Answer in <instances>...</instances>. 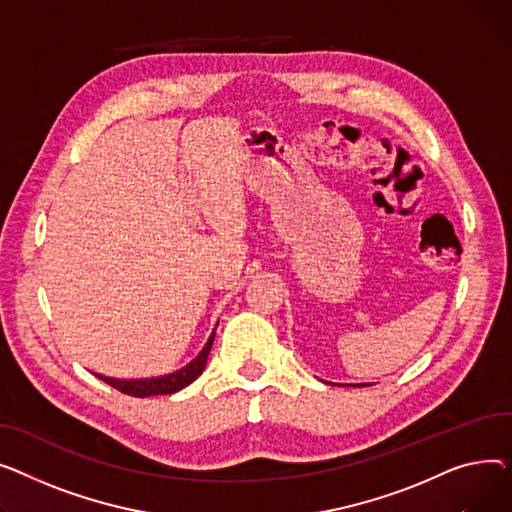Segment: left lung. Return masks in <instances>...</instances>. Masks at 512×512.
<instances>
[{"instance_id":"1","label":"left lung","mask_w":512,"mask_h":512,"mask_svg":"<svg viewBox=\"0 0 512 512\" xmlns=\"http://www.w3.org/2000/svg\"><path fill=\"white\" fill-rule=\"evenodd\" d=\"M333 386H335V384H333ZM345 386H347V384H345ZM349 386H370V382H368V384H349Z\"/></svg>"}]
</instances>
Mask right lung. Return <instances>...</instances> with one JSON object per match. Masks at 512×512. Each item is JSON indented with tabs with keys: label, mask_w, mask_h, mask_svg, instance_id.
I'll return each mask as SVG.
<instances>
[{
	"label": "right lung",
	"mask_w": 512,
	"mask_h": 512,
	"mask_svg": "<svg viewBox=\"0 0 512 512\" xmlns=\"http://www.w3.org/2000/svg\"><path fill=\"white\" fill-rule=\"evenodd\" d=\"M213 341H215V330L210 333L206 345L192 359V362L186 364L184 368L171 372V374L153 376V378H111V376H103V374H95V376H99L109 386L117 388L119 393L130 395V397H138V399L153 397V395H173V393H177V390H182L188 384H192L202 374V370L206 368V359H208L210 347H213Z\"/></svg>",
	"instance_id": "right-lung-1"
}]
</instances>
